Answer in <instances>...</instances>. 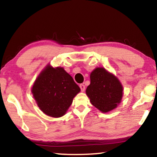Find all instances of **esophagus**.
Listing matches in <instances>:
<instances>
[{"mask_svg": "<svg viewBox=\"0 0 157 157\" xmlns=\"http://www.w3.org/2000/svg\"><path fill=\"white\" fill-rule=\"evenodd\" d=\"M79 88H80V89H81V91L84 92L85 91V86L83 84H79Z\"/></svg>", "mask_w": 157, "mask_h": 157, "instance_id": "34e87169", "label": "esophagus"}]
</instances>
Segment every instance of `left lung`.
<instances>
[{
	"label": "left lung",
	"instance_id": "8db88e82",
	"mask_svg": "<svg viewBox=\"0 0 157 157\" xmlns=\"http://www.w3.org/2000/svg\"><path fill=\"white\" fill-rule=\"evenodd\" d=\"M90 79L86 93L91 104L104 113L115 109L123 96V86L118 79L103 68H95Z\"/></svg>",
	"mask_w": 157,
	"mask_h": 157
}]
</instances>
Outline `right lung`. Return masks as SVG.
<instances>
[{
    "label": "right lung",
    "mask_w": 157,
    "mask_h": 157,
    "mask_svg": "<svg viewBox=\"0 0 157 157\" xmlns=\"http://www.w3.org/2000/svg\"><path fill=\"white\" fill-rule=\"evenodd\" d=\"M79 91L78 85L63 68L50 66L40 73L32 89L40 109L54 118L64 115Z\"/></svg>",
    "instance_id": "1"
}]
</instances>
